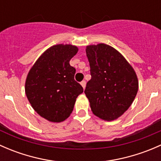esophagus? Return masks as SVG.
I'll use <instances>...</instances> for the list:
<instances>
[{
	"label": "esophagus",
	"mask_w": 161,
	"mask_h": 161,
	"mask_svg": "<svg viewBox=\"0 0 161 161\" xmlns=\"http://www.w3.org/2000/svg\"><path fill=\"white\" fill-rule=\"evenodd\" d=\"M81 85H82V86L83 87V89H85V87H86V81L85 80H82V82H81Z\"/></svg>",
	"instance_id": "34e87169"
}]
</instances>
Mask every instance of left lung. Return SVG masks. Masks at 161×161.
<instances>
[{
  "instance_id": "obj_1",
  "label": "left lung",
  "mask_w": 161,
  "mask_h": 161,
  "mask_svg": "<svg viewBox=\"0 0 161 161\" xmlns=\"http://www.w3.org/2000/svg\"><path fill=\"white\" fill-rule=\"evenodd\" d=\"M91 79L84 91L92 113L105 121L122 115L132 103L138 92L136 72L125 58L104 43L88 46Z\"/></svg>"
}]
</instances>
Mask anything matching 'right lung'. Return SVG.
Returning a JSON list of instances; mask_svg holds the SVG:
<instances>
[{
	"label": "right lung",
	"mask_w": 161,
	"mask_h": 161,
	"mask_svg": "<svg viewBox=\"0 0 161 161\" xmlns=\"http://www.w3.org/2000/svg\"><path fill=\"white\" fill-rule=\"evenodd\" d=\"M78 52L72 45L58 44L47 50L30 69L25 94L39 114L53 122L69 117L83 88L74 79L75 69L69 61Z\"/></svg>",
	"instance_id": "obj_1"
}]
</instances>
